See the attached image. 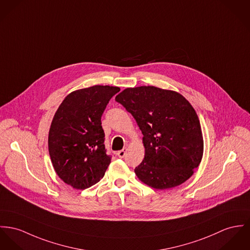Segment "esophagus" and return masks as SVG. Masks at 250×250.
Listing matches in <instances>:
<instances>
[{
  "instance_id": "obj_1",
  "label": "esophagus",
  "mask_w": 250,
  "mask_h": 250,
  "mask_svg": "<svg viewBox=\"0 0 250 250\" xmlns=\"http://www.w3.org/2000/svg\"><path fill=\"white\" fill-rule=\"evenodd\" d=\"M126 151H127V148H126V147H125L124 149H122V150L118 151V152H117V155H118V157H120V158H124V157L125 156V154H126Z\"/></svg>"
}]
</instances>
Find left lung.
<instances>
[{
  "mask_svg": "<svg viewBox=\"0 0 250 250\" xmlns=\"http://www.w3.org/2000/svg\"><path fill=\"white\" fill-rule=\"evenodd\" d=\"M115 100L144 135L145 158L134 170L139 180L161 190L188 180L204 154L201 124L190 103L176 91L152 85L127 87Z\"/></svg>",
  "mask_w": 250,
  "mask_h": 250,
  "instance_id": "8db88e82",
  "label": "left lung"
}]
</instances>
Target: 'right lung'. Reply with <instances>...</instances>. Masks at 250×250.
<instances>
[{"mask_svg":"<svg viewBox=\"0 0 250 250\" xmlns=\"http://www.w3.org/2000/svg\"><path fill=\"white\" fill-rule=\"evenodd\" d=\"M118 86L93 85L63 99L48 132V152L59 178L85 189L104 177L110 157L105 153L101 117Z\"/></svg>","mask_w":250,"mask_h":250,"instance_id":"right-lung-1","label":"right lung"}]
</instances>
